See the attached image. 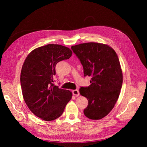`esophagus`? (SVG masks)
I'll use <instances>...</instances> for the list:
<instances>
[{"label":"esophagus","instance_id":"34e87169","mask_svg":"<svg viewBox=\"0 0 147 147\" xmlns=\"http://www.w3.org/2000/svg\"><path fill=\"white\" fill-rule=\"evenodd\" d=\"M72 93L75 96H78L80 95V92H79V91L78 90H73L72 91Z\"/></svg>","mask_w":147,"mask_h":147}]
</instances>
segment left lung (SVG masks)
Here are the masks:
<instances>
[{
	"label": "left lung",
	"mask_w": 147,
	"mask_h": 147,
	"mask_svg": "<svg viewBox=\"0 0 147 147\" xmlns=\"http://www.w3.org/2000/svg\"><path fill=\"white\" fill-rule=\"evenodd\" d=\"M80 60L84 76L91 84L80 93L88 99L84 114L91 119L106 117L116 104L123 83V73L117 53L107 44L88 42L71 47Z\"/></svg>",
	"instance_id": "left-lung-1"
}]
</instances>
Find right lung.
Instances as JSON below:
<instances>
[{
  "instance_id": "right-lung-1",
  "label": "right lung",
  "mask_w": 147,
  "mask_h": 147,
  "mask_svg": "<svg viewBox=\"0 0 147 147\" xmlns=\"http://www.w3.org/2000/svg\"><path fill=\"white\" fill-rule=\"evenodd\" d=\"M72 55L68 47L48 44L31 51L22 66L20 81L24 100L31 112L42 120L59 118L72 99L70 91L53 84L56 64Z\"/></svg>"
}]
</instances>
